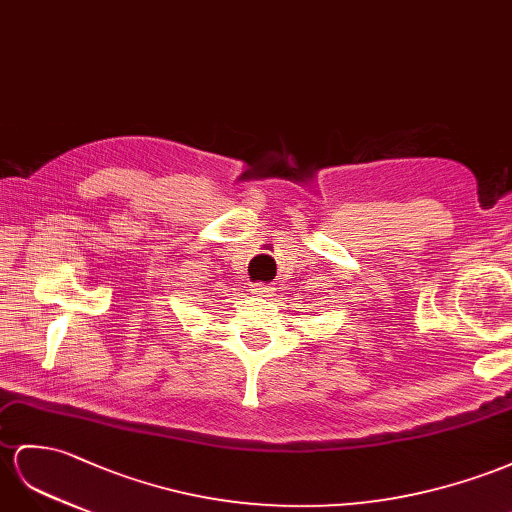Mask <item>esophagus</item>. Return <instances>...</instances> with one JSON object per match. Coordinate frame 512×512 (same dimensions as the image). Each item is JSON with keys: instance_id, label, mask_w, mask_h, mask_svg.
I'll list each match as a JSON object with an SVG mask.
<instances>
[{"instance_id": "obj_1", "label": "esophagus", "mask_w": 512, "mask_h": 512, "mask_svg": "<svg viewBox=\"0 0 512 512\" xmlns=\"http://www.w3.org/2000/svg\"><path fill=\"white\" fill-rule=\"evenodd\" d=\"M253 294L261 296V298H268L272 294V287L268 283H255L253 285Z\"/></svg>"}]
</instances>
